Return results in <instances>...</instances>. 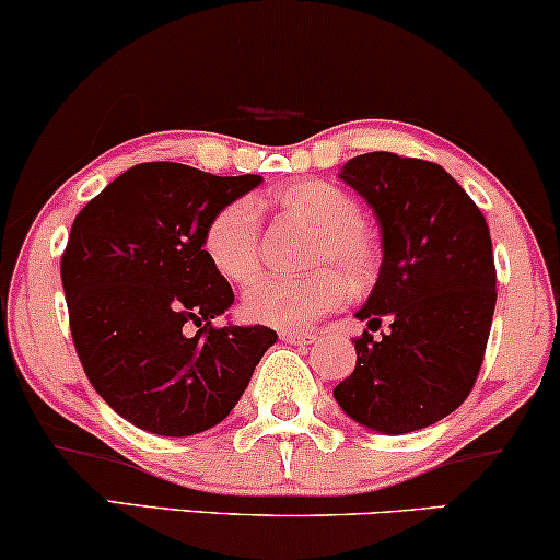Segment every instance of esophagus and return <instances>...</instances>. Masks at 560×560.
I'll use <instances>...</instances> for the list:
<instances>
[{
    "instance_id": "1",
    "label": "esophagus",
    "mask_w": 560,
    "mask_h": 560,
    "mask_svg": "<svg viewBox=\"0 0 560 560\" xmlns=\"http://www.w3.org/2000/svg\"><path fill=\"white\" fill-rule=\"evenodd\" d=\"M281 338L289 343H296V346H310L317 341V332H313V330H281Z\"/></svg>"
}]
</instances>
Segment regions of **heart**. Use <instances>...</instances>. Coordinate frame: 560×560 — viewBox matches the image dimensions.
<instances>
[{"label":"heart","mask_w":560,"mask_h":560,"mask_svg":"<svg viewBox=\"0 0 560 560\" xmlns=\"http://www.w3.org/2000/svg\"><path fill=\"white\" fill-rule=\"evenodd\" d=\"M273 207L287 217L315 228L307 266L302 276H258L243 294V313L271 328H304L330 310L341 307L349 284L362 289L377 268V243L364 228L362 207L343 188L328 180H302L279 188ZM203 256L228 281H247L258 271L260 224L247 198L217 209L203 230Z\"/></svg>","instance_id":"heart-1"}]
</instances>
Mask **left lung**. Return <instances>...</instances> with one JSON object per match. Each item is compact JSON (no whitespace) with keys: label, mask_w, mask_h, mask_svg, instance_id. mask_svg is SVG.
I'll return each mask as SVG.
<instances>
[{"label":"left lung","mask_w":560,"mask_h":560,"mask_svg":"<svg viewBox=\"0 0 560 560\" xmlns=\"http://www.w3.org/2000/svg\"><path fill=\"white\" fill-rule=\"evenodd\" d=\"M341 178L364 196L382 232V266L359 320L392 330L353 341L357 366L338 406L382 434L442 421L476 385L497 307L491 235L476 201L436 162L370 152Z\"/></svg>","instance_id":"obj_1"}]
</instances>
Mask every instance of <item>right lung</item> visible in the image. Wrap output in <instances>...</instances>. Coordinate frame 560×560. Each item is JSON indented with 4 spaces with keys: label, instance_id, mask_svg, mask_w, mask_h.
Instances as JSON below:
<instances>
[{
    "label": "right lung",
    "instance_id": "add662e5",
    "mask_svg": "<svg viewBox=\"0 0 560 560\" xmlns=\"http://www.w3.org/2000/svg\"><path fill=\"white\" fill-rule=\"evenodd\" d=\"M260 175L141 162L77 214L61 256L69 328L97 395L133 427L190 436L230 416L276 330L211 325L235 292L203 230Z\"/></svg>",
    "mask_w": 560,
    "mask_h": 560
}]
</instances>
